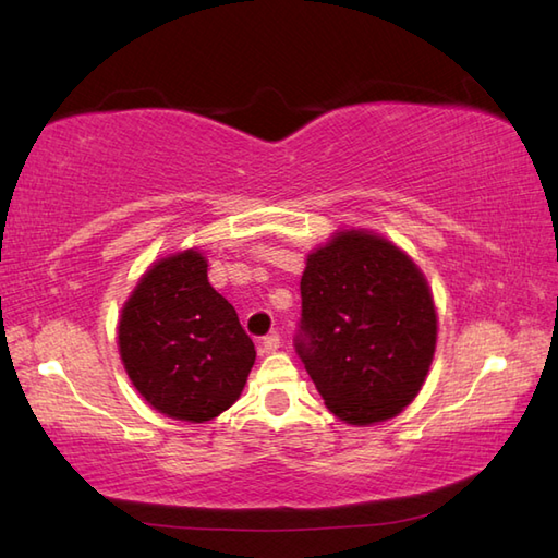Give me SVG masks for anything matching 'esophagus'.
<instances>
[{
	"mask_svg": "<svg viewBox=\"0 0 558 558\" xmlns=\"http://www.w3.org/2000/svg\"><path fill=\"white\" fill-rule=\"evenodd\" d=\"M278 349H280L278 335H268V338L262 340V352L264 354H274V352H278Z\"/></svg>",
	"mask_w": 558,
	"mask_h": 558,
	"instance_id": "obj_1",
	"label": "esophagus"
}]
</instances>
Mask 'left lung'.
Instances as JSON below:
<instances>
[{
  "label": "left lung",
  "mask_w": 558,
  "mask_h": 558,
  "mask_svg": "<svg viewBox=\"0 0 558 558\" xmlns=\"http://www.w3.org/2000/svg\"><path fill=\"white\" fill-rule=\"evenodd\" d=\"M294 347L326 407L349 425L395 418L430 371L437 311L423 270L395 242L340 230L306 256Z\"/></svg>",
  "instance_id": "obj_1"
}]
</instances>
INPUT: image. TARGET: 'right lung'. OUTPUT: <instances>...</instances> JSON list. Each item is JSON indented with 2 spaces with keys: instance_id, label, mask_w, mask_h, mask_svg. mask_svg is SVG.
Segmentation results:
<instances>
[{
  "instance_id": "add662e5",
  "label": "right lung",
  "mask_w": 558,
  "mask_h": 558,
  "mask_svg": "<svg viewBox=\"0 0 558 558\" xmlns=\"http://www.w3.org/2000/svg\"><path fill=\"white\" fill-rule=\"evenodd\" d=\"M206 266L197 247L159 258L119 318V352L135 390L163 416L187 423L211 421L235 404L256 359Z\"/></svg>"
}]
</instances>
